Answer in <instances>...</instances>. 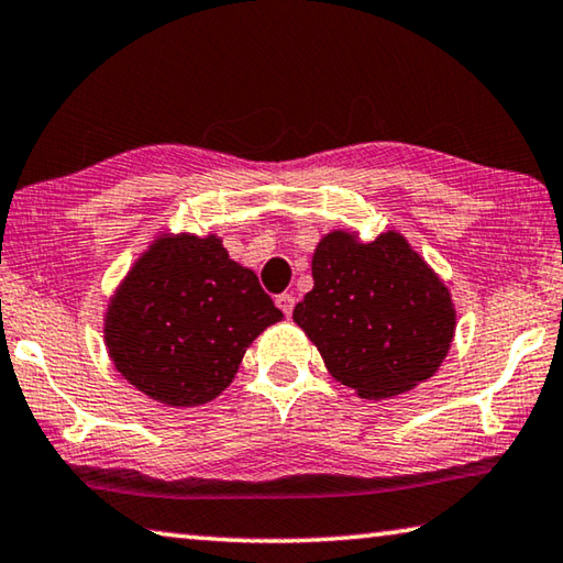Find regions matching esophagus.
I'll use <instances>...</instances> for the list:
<instances>
[{
    "label": "esophagus",
    "instance_id": "34e87169",
    "mask_svg": "<svg viewBox=\"0 0 563 563\" xmlns=\"http://www.w3.org/2000/svg\"><path fill=\"white\" fill-rule=\"evenodd\" d=\"M275 302H278V308L285 312V316H292V308H295V298H292V292H283V295H278V298H275Z\"/></svg>",
    "mask_w": 563,
    "mask_h": 563
}]
</instances>
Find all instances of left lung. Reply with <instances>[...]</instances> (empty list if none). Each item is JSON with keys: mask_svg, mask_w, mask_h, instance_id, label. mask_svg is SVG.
<instances>
[{"mask_svg": "<svg viewBox=\"0 0 563 563\" xmlns=\"http://www.w3.org/2000/svg\"><path fill=\"white\" fill-rule=\"evenodd\" d=\"M312 290L295 305L330 375L365 399L402 395L430 379L450 352V290L402 235L373 243L335 231L312 255Z\"/></svg>", "mask_w": 563, "mask_h": 563, "instance_id": "left-lung-1", "label": "left lung"}]
</instances>
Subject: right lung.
<instances>
[{
  "mask_svg": "<svg viewBox=\"0 0 563 563\" xmlns=\"http://www.w3.org/2000/svg\"><path fill=\"white\" fill-rule=\"evenodd\" d=\"M278 320L258 275L228 258L216 235H166L121 283L103 332L133 387L196 407L233 383L247 345Z\"/></svg>",
  "mask_w": 563,
  "mask_h": 563,
  "instance_id": "1",
  "label": "right lung"
}]
</instances>
